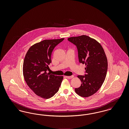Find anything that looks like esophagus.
<instances>
[{
  "label": "esophagus",
  "mask_w": 129,
  "mask_h": 129,
  "mask_svg": "<svg viewBox=\"0 0 129 129\" xmlns=\"http://www.w3.org/2000/svg\"><path fill=\"white\" fill-rule=\"evenodd\" d=\"M66 77L67 78V79H72L74 77V76L72 75V76H66Z\"/></svg>",
  "instance_id": "obj_1"
}]
</instances>
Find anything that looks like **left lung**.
Wrapping results in <instances>:
<instances>
[{
    "instance_id": "left-lung-1",
    "label": "left lung",
    "mask_w": 129,
    "mask_h": 129,
    "mask_svg": "<svg viewBox=\"0 0 129 129\" xmlns=\"http://www.w3.org/2000/svg\"><path fill=\"white\" fill-rule=\"evenodd\" d=\"M68 40L76 46L79 61L86 65L85 75L77 76L82 84L75 91L81 97H89L98 90L106 77L108 62L104 50L97 41L86 35Z\"/></svg>"
}]
</instances>
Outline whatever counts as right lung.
<instances>
[{
	"mask_svg": "<svg viewBox=\"0 0 129 129\" xmlns=\"http://www.w3.org/2000/svg\"><path fill=\"white\" fill-rule=\"evenodd\" d=\"M45 40L31 46L23 63L25 81L37 95L44 99L53 97L59 90L63 76L47 74L51 54L55 46L64 40Z\"/></svg>",
	"mask_w": 129,
	"mask_h": 129,
	"instance_id": "1",
	"label": "right lung"
}]
</instances>
